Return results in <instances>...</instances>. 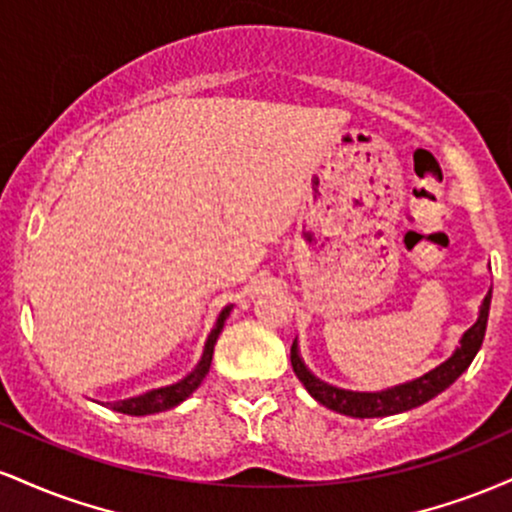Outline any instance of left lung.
<instances>
[{"instance_id":"left-lung-1","label":"left lung","mask_w":512,"mask_h":512,"mask_svg":"<svg viewBox=\"0 0 512 512\" xmlns=\"http://www.w3.org/2000/svg\"><path fill=\"white\" fill-rule=\"evenodd\" d=\"M489 308H491V291L486 293L484 303H481L479 320L464 332L460 346L452 354L448 361L440 363L438 368L428 370L421 378L411 380V383L397 385L392 390L385 392H351V390H339L322 380H317L308 368L303 366L301 356H298V346L293 342L291 346V366L296 378L301 380L305 390L313 395L322 407L339 411V414L356 416V419H373V416H390L399 414V411H409L414 407H421L428 399L440 395L443 390L455 383L457 378L469 368V363L474 361L477 351L481 349L486 334V322H489Z\"/></svg>"}]
</instances>
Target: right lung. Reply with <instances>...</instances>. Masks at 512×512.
<instances>
[{
  "label": "right lung",
  "instance_id": "add662e5",
  "mask_svg": "<svg viewBox=\"0 0 512 512\" xmlns=\"http://www.w3.org/2000/svg\"><path fill=\"white\" fill-rule=\"evenodd\" d=\"M228 313H231V305L221 310L219 320H216L214 330H211L209 339H207V346H204L202 361H199V366L192 370V373L187 375L185 380H180V383H175V385H170V387H161V390H151V392H146V395H142V397H132V399H125V402L108 404V407L115 409V411H120V414L146 416V414H156V411L173 409V407H178L180 402H185V399L190 397L199 385H202L204 375L209 373L211 356H214V344H216V339H219V334L223 330V322H226Z\"/></svg>",
  "mask_w": 512,
  "mask_h": 512
}]
</instances>
